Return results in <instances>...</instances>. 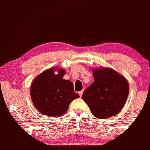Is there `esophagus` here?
I'll return each mask as SVG.
<instances>
[{"mask_svg": "<svg viewBox=\"0 0 150 150\" xmlns=\"http://www.w3.org/2000/svg\"><path fill=\"white\" fill-rule=\"evenodd\" d=\"M83 93V91H79V96H80V97H81V96H82Z\"/></svg>", "mask_w": 150, "mask_h": 150, "instance_id": "esophagus-1", "label": "esophagus"}]
</instances>
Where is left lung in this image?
<instances>
[{
	"label": "left lung",
	"instance_id": "1",
	"mask_svg": "<svg viewBox=\"0 0 150 150\" xmlns=\"http://www.w3.org/2000/svg\"><path fill=\"white\" fill-rule=\"evenodd\" d=\"M94 82L83 93L82 98L98 119L117 114L124 106L129 93L128 82L112 68L93 69Z\"/></svg>",
	"mask_w": 150,
	"mask_h": 150
}]
</instances>
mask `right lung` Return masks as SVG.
Instances as JSON below:
<instances>
[{"instance_id":"right-lung-1","label":"right lung","mask_w":150,"mask_h":150,"mask_svg":"<svg viewBox=\"0 0 150 150\" xmlns=\"http://www.w3.org/2000/svg\"><path fill=\"white\" fill-rule=\"evenodd\" d=\"M65 73L63 69L50 68L33 81L30 88L31 101L43 115L60 117L66 113L72 100L79 98V95L74 93L72 82L63 79Z\"/></svg>"}]
</instances>
